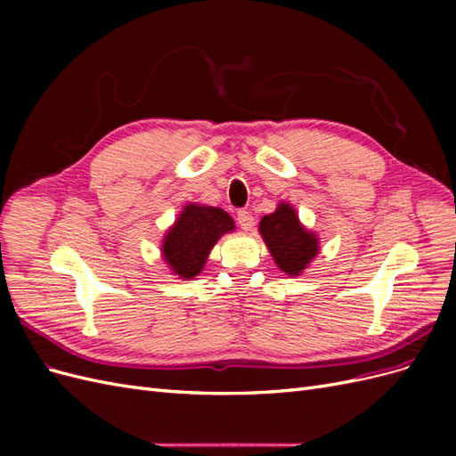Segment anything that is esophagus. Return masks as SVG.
Here are the masks:
<instances>
[{
  "mask_svg": "<svg viewBox=\"0 0 456 456\" xmlns=\"http://www.w3.org/2000/svg\"><path fill=\"white\" fill-rule=\"evenodd\" d=\"M238 224L241 226V230L249 232L255 226V218H253V215L249 211L241 209V211H238Z\"/></svg>",
  "mask_w": 456,
  "mask_h": 456,
  "instance_id": "obj_1",
  "label": "esophagus"
}]
</instances>
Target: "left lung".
I'll return each mask as SVG.
<instances>
[{
	"mask_svg": "<svg viewBox=\"0 0 456 456\" xmlns=\"http://www.w3.org/2000/svg\"><path fill=\"white\" fill-rule=\"evenodd\" d=\"M258 232L275 265L287 275H300L320 253V241L315 233L300 224L297 211L285 201L272 215L262 216Z\"/></svg>",
	"mask_w": 456,
	"mask_h": 456,
	"instance_id": "8db88e82",
	"label": "left lung"
}]
</instances>
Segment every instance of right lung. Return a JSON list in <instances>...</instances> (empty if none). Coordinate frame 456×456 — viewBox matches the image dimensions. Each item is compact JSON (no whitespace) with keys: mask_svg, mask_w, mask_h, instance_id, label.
I'll return each mask as SVG.
<instances>
[{"mask_svg":"<svg viewBox=\"0 0 456 456\" xmlns=\"http://www.w3.org/2000/svg\"><path fill=\"white\" fill-rule=\"evenodd\" d=\"M233 228L232 216L218 207L188 203L165 233L163 260L181 280L196 278L218 238Z\"/></svg>","mask_w":456,"mask_h":456,"instance_id":"1","label":"right lung"}]
</instances>
